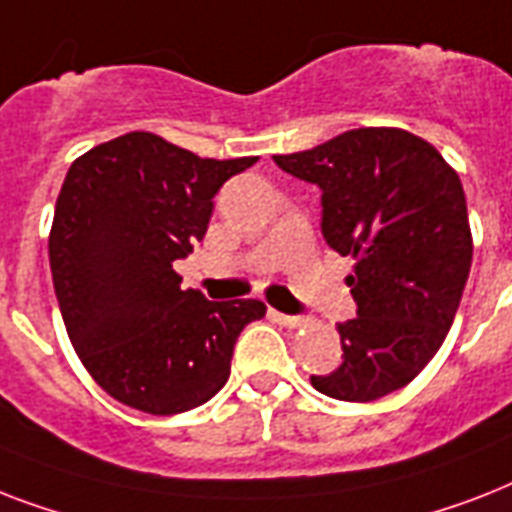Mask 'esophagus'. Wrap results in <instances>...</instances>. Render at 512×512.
<instances>
[{
    "label": "esophagus",
    "mask_w": 512,
    "mask_h": 512,
    "mask_svg": "<svg viewBox=\"0 0 512 512\" xmlns=\"http://www.w3.org/2000/svg\"><path fill=\"white\" fill-rule=\"evenodd\" d=\"M268 316H271L276 324H281V327H287V329L305 327V319H300V316H287V313H279V311H268Z\"/></svg>",
    "instance_id": "1"
}]
</instances>
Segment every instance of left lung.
Returning a JSON list of instances; mask_svg holds the SVG:
<instances>
[{
    "instance_id": "left-lung-1",
    "label": "left lung",
    "mask_w": 512,
    "mask_h": 512,
    "mask_svg": "<svg viewBox=\"0 0 512 512\" xmlns=\"http://www.w3.org/2000/svg\"><path fill=\"white\" fill-rule=\"evenodd\" d=\"M321 188V233L353 257L356 316L337 324L342 364L311 377L337 401H377L428 366L449 335L473 260L460 175L436 146L398 127H361L273 156Z\"/></svg>"
}]
</instances>
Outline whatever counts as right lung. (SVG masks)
I'll return each mask as SVG.
<instances>
[{
	"label": "right lung",
	"mask_w": 512,
	"mask_h": 512,
	"mask_svg": "<svg viewBox=\"0 0 512 512\" xmlns=\"http://www.w3.org/2000/svg\"><path fill=\"white\" fill-rule=\"evenodd\" d=\"M255 162L127 132L71 164L50 228L52 284L76 356L119 404L159 417L201 406L228 380L241 329L268 311L209 303L172 268L204 239L220 185Z\"/></svg>",
	"instance_id": "add662e5"
}]
</instances>
